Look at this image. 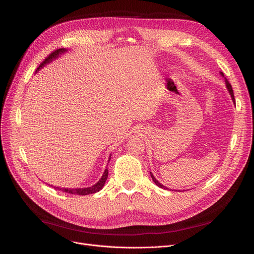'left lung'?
Listing matches in <instances>:
<instances>
[{
    "label": "left lung",
    "mask_w": 254,
    "mask_h": 254,
    "mask_svg": "<svg viewBox=\"0 0 254 254\" xmlns=\"http://www.w3.org/2000/svg\"><path fill=\"white\" fill-rule=\"evenodd\" d=\"M220 74H221V76L222 77H224V75H223V73L222 72H220ZM224 80H225V84H226V88H228V90H229V92H230V95H231V97H232V100H233V102L235 103V97H234V91H233V87H232V85L230 84V82L228 81V79H226L225 77H224ZM150 176H151V178H152V180H153V182L158 186V188H161V189H164V190H168V188H165V186L163 185V184H161L159 183L156 179H155V177L153 176V174L152 173L150 172Z\"/></svg>",
    "instance_id": "8db88e82"
}]
</instances>
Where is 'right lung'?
Instances as JSON below:
<instances>
[{
  "label": "right lung",
  "instance_id": "add662e5",
  "mask_svg": "<svg viewBox=\"0 0 254 254\" xmlns=\"http://www.w3.org/2000/svg\"><path fill=\"white\" fill-rule=\"evenodd\" d=\"M65 51H66L65 48H60V49H57V50H55L53 52H51L50 55L43 61V63L40 64V65L37 68L36 72L39 71L41 68H43V66L46 64H49L53 60L58 59L60 57V55H62V53L65 52ZM109 161H110V158H109ZM107 178H108V169H105V172L103 173V176L101 177V179L96 184H93L92 186H89V188H84V189H64V188H56V186H55V189H57L59 190H62L64 192H66V193H70V194L86 195V194L95 193V192H98L99 190H101L103 189V186H104Z\"/></svg>",
  "mask_w": 254,
  "mask_h": 254
}]
</instances>
